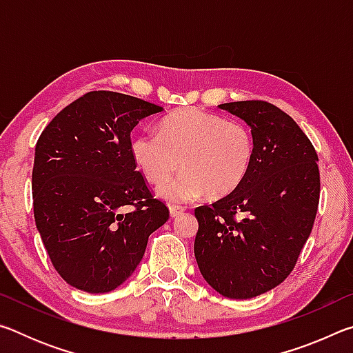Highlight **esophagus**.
Wrapping results in <instances>:
<instances>
[{
  "label": "esophagus",
  "instance_id": "obj_1",
  "mask_svg": "<svg viewBox=\"0 0 353 353\" xmlns=\"http://www.w3.org/2000/svg\"><path fill=\"white\" fill-rule=\"evenodd\" d=\"M185 212L183 207H177V205H171L170 207V213H171V218H177L181 216V214Z\"/></svg>",
  "mask_w": 353,
  "mask_h": 353
}]
</instances>
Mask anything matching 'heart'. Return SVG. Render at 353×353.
<instances>
[{"label":"heart","instance_id":"heart-1","mask_svg":"<svg viewBox=\"0 0 353 353\" xmlns=\"http://www.w3.org/2000/svg\"><path fill=\"white\" fill-rule=\"evenodd\" d=\"M130 154L148 181L163 183L180 162L185 171L162 185L159 194L170 202H188L202 193L230 194L246 179L255 154L254 135L246 124L201 109L171 113L157 132L132 137Z\"/></svg>","mask_w":353,"mask_h":353}]
</instances>
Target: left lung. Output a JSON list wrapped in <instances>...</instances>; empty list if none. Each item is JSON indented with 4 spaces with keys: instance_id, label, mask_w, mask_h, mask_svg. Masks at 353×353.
Returning a JSON list of instances; mask_svg holds the SVG:
<instances>
[{
    "instance_id": "left-lung-1",
    "label": "left lung",
    "mask_w": 353,
    "mask_h": 353,
    "mask_svg": "<svg viewBox=\"0 0 353 353\" xmlns=\"http://www.w3.org/2000/svg\"><path fill=\"white\" fill-rule=\"evenodd\" d=\"M218 107L249 124L255 154L240 187L194 208V256L219 294L250 299L290 276L312 234L321 193L318 154L277 105L252 99Z\"/></svg>"
}]
</instances>
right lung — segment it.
I'll return each mask as SVG.
<instances>
[{
	"mask_svg": "<svg viewBox=\"0 0 353 353\" xmlns=\"http://www.w3.org/2000/svg\"><path fill=\"white\" fill-rule=\"evenodd\" d=\"M162 107L94 90L65 107L35 145V225L52 266L87 292L121 285L170 218L130 154V132Z\"/></svg>",
	"mask_w": 353,
	"mask_h": 353,
	"instance_id": "obj_1",
	"label": "right lung"
}]
</instances>
